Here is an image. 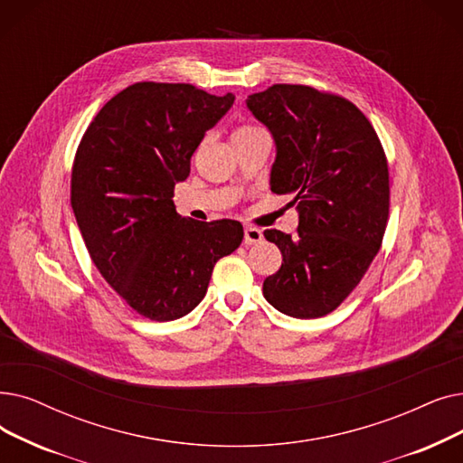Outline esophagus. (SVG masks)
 Masks as SVG:
<instances>
[{"instance_id": "esophagus-1", "label": "esophagus", "mask_w": 463, "mask_h": 463, "mask_svg": "<svg viewBox=\"0 0 463 463\" xmlns=\"http://www.w3.org/2000/svg\"><path fill=\"white\" fill-rule=\"evenodd\" d=\"M263 240V232L255 227H246L244 229V244L251 246V244H259Z\"/></svg>"}]
</instances>
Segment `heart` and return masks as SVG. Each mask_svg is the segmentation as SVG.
Wrapping results in <instances>:
<instances>
[{
	"label": "heart",
	"mask_w": 463,
	"mask_h": 463,
	"mask_svg": "<svg viewBox=\"0 0 463 463\" xmlns=\"http://www.w3.org/2000/svg\"><path fill=\"white\" fill-rule=\"evenodd\" d=\"M257 132H263V130L257 128V127H248V125H244V127H238V128L232 132V139L248 137V136H253V134H257Z\"/></svg>",
	"instance_id": "obj_1"
}]
</instances>
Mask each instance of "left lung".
Returning <instances> with one entry per match:
<instances>
[{"mask_svg": "<svg viewBox=\"0 0 463 463\" xmlns=\"http://www.w3.org/2000/svg\"><path fill=\"white\" fill-rule=\"evenodd\" d=\"M246 106L274 137L270 191L293 196L298 213L295 236L265 231L284 260L263 295L286 316H326L380 250L390 212L384 149L352 102L312 87L272 85Z\"/></svg>", "mask_w": 463, "mask_h": 463, "instance_id": "1", "label": "left lung"}]
</instances>
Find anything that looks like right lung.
<instances>
[{"label":"right lung","instance_id":"add662e5","mask_svg":"<svg viewBox=\"0 0 463 463\" xmlns=\"http://www.w3.org/2000/svg\"><path fill=\"white\" fill-rule=\"evenodd\" d=\"M234 104L185 83H136L98 111L77 147L71 208L92 263L139 316L184 317L208 291L213 265L242 244L240 221L185 219V182L204 134Z\"/></svg>","mask_w":463,"mask_h":463}]
</instances>
